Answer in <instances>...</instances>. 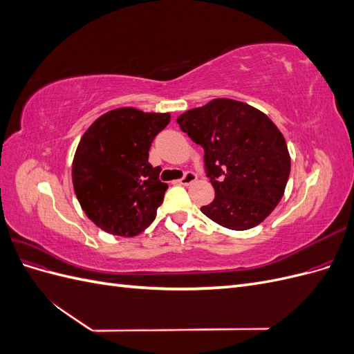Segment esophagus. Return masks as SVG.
Here are the masks:
<instances>
[{"label":"esophagus","mask_w":354,"mask_h":354,"mask_svg":"<svg viewBox=\"0 0 354 354\" xmlns=\"http://www.w3.org/2000/svg\"><path fill=\"white\" fill-rule=\"evenodd\" d=\"M195 180H196V174H195V173H192V171H187V173L178 180V183H180V185H185V186H187V185H190V183H194Z\"/></svg>","instance_id":"obj_1"}]
</instances>
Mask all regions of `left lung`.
I'll list each match as a JSON object with an SVG mask.
<instances>
[{
  "label": "left lung",
  "mask_w": 354,
  "mask_h": 354,
  "mask_svg": "<svg viewBox=\"0 0 354 354\" xmlns=\"http://www.w3.org/2000/svg\"><path fill=\"white\" fill-rule=\"evenodd\" d=\"M177 124L202 146L216 190L201 211L232 230L252 229L269 217L291 171L286 142L270 118L238 100L214 99L180 115Z\"/></svg>",
  "instance_id": "obj_1"
}]
</instances>
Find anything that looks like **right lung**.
Masks as SVG:
<instances>
[{
	"label": "right lung",
	"mask_w": 354,
	"mask_h": 354,
	"mask_svg": "<svg viewBox=\"0 0 354 354\" xmlns=\"http://www.w3.org/2000/svg\"><path fill=\"white\" fill-rule=\"evenodd\" d=\"M169 113L134 108L106 112L84 133L72 164V183L84 212L102 230L131 238L156 217L168 189L149 149Z\"/></svg>",
	"instance_id": "right-lung-1"
}]
</instances>
